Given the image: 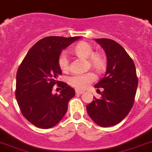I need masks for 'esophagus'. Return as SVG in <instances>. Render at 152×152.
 <instances>
[{
  "label": "esophagus",
  "mask_w": 152,
  "mask_h": 152,
  "mask_svg": "<svg viewBox=\"0 0 152 152\" xmlns=\"http://www.w3.org/2000/svg\"><path fill=\"white\" fill-rule=\"evenodd\" d=\"M83 92V91H79V90H76V91H75V93L77 94V95H81V94H82Z\"/></svg>",
  "instance_id": "obj_1"
}]
</instances>
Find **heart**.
<instances>
[{"mask_svg":"<svg viewBox=\"0 0 152 152\" xmlns=\"http://www.w3.org/2000/svg\"><path fill=\"white\" fill-rule=\"evenodd\" d=\"M75 51L78 56L83 58H89L93 67L100 69L103 67L104 59L99 54H93L94 49L87 42H81L75 47ZM59 67L63 71H67L69 68V61L67 53L63 52L59 57ZM96 76L92 72H88L80 75H75L69 78V84L77 90H84L93 81H96Z\"/></svg>","mask_w":152,"mask_h":152,"instance_id":"b5f03b06","label":"heart"}]
</instances>
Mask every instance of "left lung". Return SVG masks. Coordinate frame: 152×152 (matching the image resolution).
Masks as SVG:
<instances>
[{
  "mask_svg": "<svg viewBox=\"0 0 152 152\" xmlns=\"http://www.w3.org/2000/svg\"><path fill=\"white\" fill-rule=\"evenodd\" d=\"M106 52L107 67L104 77L94 87L100 99L86 106L90 118L102 127L114 126L124 120L133 107L138 79L132 59L118 42L110 39H95ZM103 88V91L99 88Z\"/></svg>",
  "mask_w": 152,
  "mask_h": 152,
  "instance_id": "8db88e82",
  "label": "left lung"
}]
</instances>
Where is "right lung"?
Returning a JSON list of instances; mask_svg holds the SVG:
<instances>
[{"label": "right lung", "mask_w": 152, "mask_h": 152, "mask_svg": "<svg viewBox=\"0 0 152 152\" xmlns=\"http://www.w3.org/2000/svg\"><path fill=\"white\" fill-rule=\"evenodd\" d=\"M81 37L48 36L33 45L18 67L15 96L21 112L39 128L49 129L58 124L67 113L75 90L57 81L61 75L58 60L63 50ZM62 88L60 95L52 93L53 85Z\"/></svg>", "instance_id": "obj_1"}]
</instances>
